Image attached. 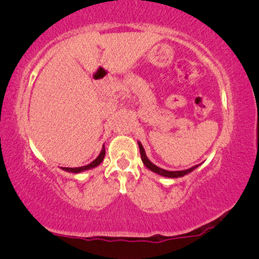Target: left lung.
I'll return each instance as SVG.
<instances>
[{
    "label": "left lung",
    "instance_id": "obj_1",
    "mask_svg": "<svg viewBox=\"0 0 259 259\" xmlns=\"http://www.w3.org/2000/svg\"><path fill=\"white\" fill-rule=\"evenodd\" d=\"M138 145H139V150H140V155H141V160H143L144 165L146 166L148 169H151L152 172L157 173V175H160L162 177H166V178H180V177H184L185 175H189L193 171V169H196L198 166L199 165H196V166H192L191 168H187V169H183V171H167V169H164V168H160L158 167L157 165H154L153 162H152L150 159L147 158L146 155V152H145L143 145H141L140 141H138Z\"/></svg>",
    "mask_w": 259,
    "mask_h": 259
}]
</instances>
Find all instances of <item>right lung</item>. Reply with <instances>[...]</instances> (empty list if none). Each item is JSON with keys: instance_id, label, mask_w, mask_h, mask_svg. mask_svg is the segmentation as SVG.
I'll list each match as a JSON object with an SVG mask.
<instances>
[{"instance_id": "add662e5", "label": "right lung", "mask_w": 259, "mask_h": 259, "mask_svg": "<svg viewBox=\"0 0 259 259\" xmlns=\"http://www.w3.org/2000/svg\"><path fill=\"white\" fill-rule=\"evenodd\" d=\"M105 154H106V151H105V146H102V150L100 152V154L98 155L97 159H94L93 161L91 162V164L88 165H84V166H81V167H61V169L66 172H70V173H80V172H83V171H87V169H91V168H94L99 166L104 160L105 158Z\"/></svg>"}]
</instances>
